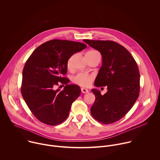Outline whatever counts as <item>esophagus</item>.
I'll use <instances>...</instances> for the list:
<instances>
[{
  "mask_svg": "<svg viewBox=\"0 0 160 160\" xmlns=\"http://www.w3.org/2000/svg\"><path fill=\"white\" fill-rule=\"evenodd\" d=\"M81 91H82V92L83 93V94H85V93H88V90L87 89L85 88H81Z\"/></svg>",
  "mask_w": 160,
  "mask_h": 160,
  "instance_id": "esophagus-1",
  "label": "esophagus"
}]
</instances>
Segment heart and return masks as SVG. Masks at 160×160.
Wrapping results in <instances>:
<instances>
[{"mask_svg":"<svg viewBox=\"0 0 160 160\" xmlns=\"http://www.w3.org/2000/svg\"><path fill=\"white\" fill-rule=\"evenodd\" d=\"M88 52L90 53H97L99 52L97 51H90ZM74 56H72L69 58L67 61V66L68 68H71L72 66V61L73 59ZM72 82L80 86L87 87L92 83V82L94 80V76L92 75H89L85 73H79L76 75L73 76L72 78Z\"/></svg>","mask_w":160,"mask_h":160,"instance_id":"b5f03b06","label":"heart"}]
</instances>
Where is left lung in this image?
<instances>
[{"label":"left lung","mask_w":160,"mask_h":160,"mask_svg":"<svg viewBox=\"0 0 160 160\" xmlns=\"http://www.w3.org/2000/svg\"><path fill=\"white\" fill-rule=\"evenodd\" d=\"M83 41L99 51L102 64L96 78V87L107 86L103 96L92 89L96 100L90 108L97 121L110 124L123 118L132 108L140 92V73L134 58L122 45L111 40Z\"/></svg>","instance_id":"obj_1"}]
</instances>
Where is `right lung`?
Instances as JSON below:
<instances>
[{"instance_id":"1","label":"right lung","mask_w":160,"mask_h":160,"mask_svg":"<svg viewBox=\"0 0 160 160\" xmlns=\"http://www.w3.org/2000/svg\"><path fill=\"white\" fill-rule=\"evenodd\" d=\"M86 48L81 42L51 40L38 46L27 61L22 70L21 94L41 122L54 126L69 115L72 104L81 90L77 85L67 84L70 80L63 77L67 72V61ZM61 83L66 85L64 89L56 90Z\"/></svg>"}]
</instances>
